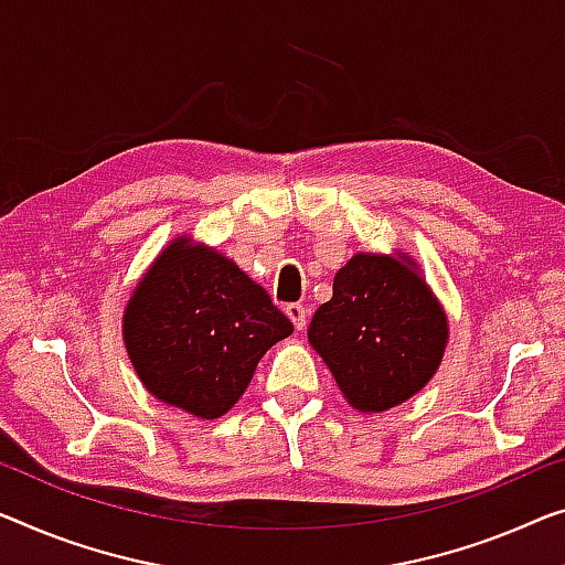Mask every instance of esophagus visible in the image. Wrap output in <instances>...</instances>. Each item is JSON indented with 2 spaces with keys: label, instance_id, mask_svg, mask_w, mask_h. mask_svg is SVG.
I'll use <instances>...</instances> for the list:
<instances>
[{
  "label": "esophagus",
  "instance_id": "obj_1",
  "mask_svg": "<svg viewBox=\"0 0 565 565\" xmlns=\"http://www.w3.org/2000/svg\"><path fill=\"white\" fill-rule=\"evenodd\" d=\"M286 317L291 319L297 330H305L307 327V307L305 305H286Z\"/></svg>",
  "mask_w": 565,
  "mask_h": 565
}]
</instances>
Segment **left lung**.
<instances>
[{
    "label": "left lung",
    "instance_id": "8db88e82",
    "mask_svg": "<svg viewBox=\"0 0 565 565\" xmlns=\"http://www.w3.org/2000/svg\"><path fill=\"white\" fill-rule=\"evenodd\" d=\"M307 337L350 406L381 414L431 381L449 322L406 254H358L337 271Z\"/></svg>",
    "mask_w": 565,
    "mask_h": 565
}]
</instances>
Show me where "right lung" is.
I'll list each match as a JSON object with an SVG mask.
<instances>
[{
  "label": "right lung",
  "mask_w": 565,
  "mask_h": 565,
  "mask_svg": "<svg viewBox=\"0 0 565 565\" xmlns=\"http://www.w3.org/2000/svg\"><path fill=\"white\" fill-rule=\"evenodd\" d=\"M291 332L264 286L188 235L157 256L124 311L139 381L157 401L198 418L228 414L258 360Z\"/></svg>",
  "instance_id": "1"
}]
</instances>
